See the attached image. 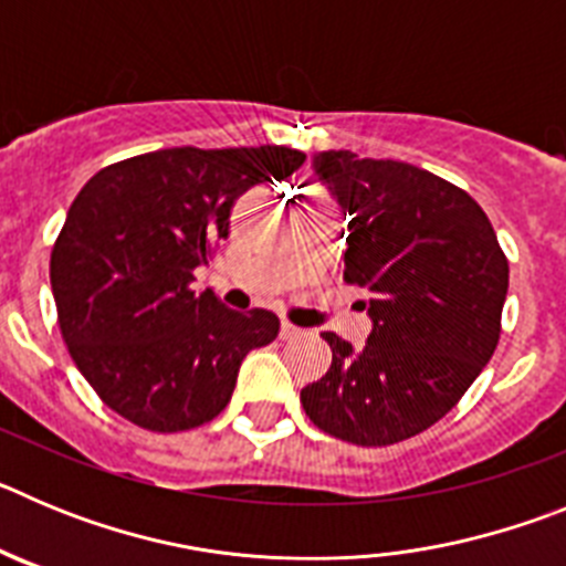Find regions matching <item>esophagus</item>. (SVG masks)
<instances>
[{
	"instance_id": "esophagus-1",
	"label": "esophagus",
	"mask_w": 566,
	"mask_h": 566,
	"mask_svg": "<svg viewBox=\"0 0 566 566\" xmlns=\"http://www.w3.org/2000/svg\"><path fill=\"white\" fill-rule=\"evenodd\" d=\"M303 334L306 332L294 326V323H280V339H300Z\"/></svg>"
}]
</instances>
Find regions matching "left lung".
Masks as SVG:
<instances>
[{"label": "left lung", "instance_id": "8db88e82", "mask_svg": "<svg viewBox=\"0 0 566 566\" xmlns=\"http://www.w3.org/2000/svg\"><path fill=\"white\" fill-rule=\"evenodd\" d=\"M348 214L345 283L365 289L363 348L334 332L326 377L300 402L319 431L363 448L402 442L451 411L496 352L507 258L464 189L402 161L314 155Z\"/></svg>", "mask_w": 566, "mask_h": 566}]
</instances>
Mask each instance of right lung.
Wrapping results in <instances>:
<instances>
[{
	"label": "right lung",
	"mask_w": 566,
	"mask_h": 566,
	"mask_svg": "<svg viewBox=\"0 0 566 566\" xmlns=\"http://www.w3.org/2000/svg\"><path fill=\"white\" fill-rule=\"evenodd\" d=\"M303 161L289 147H172L84 184L50 254V286L70 357L115 413L178 433L227 408L240 363L277 337L280 319L195 292V269L229 234L240 195Z\"/></svg>",
	"instance_id": "obj_1"
}]
</instances>
